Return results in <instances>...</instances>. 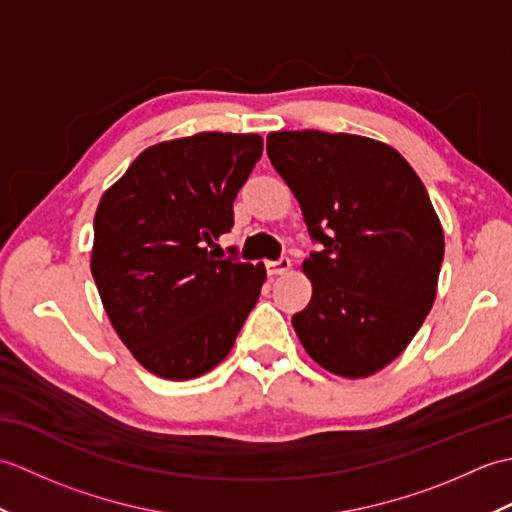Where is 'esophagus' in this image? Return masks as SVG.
I'll list each match as a JSON object with an SVG mask.
<instances>
[{"label": "esophagus", "mask_w": 512, "mask_h": 512, "mask_svg": "<svg viewBox=\"0 0 512 512\" xmlns=\"http://www.w3.org/2000/svg\"><path fill=\"white\" fill-rule=\"evenodd\" d=\"M266 268H268L270 275H286L288 270L292 268V262L288 257H279V259H275V262H268Z\"/></svg>", "instance_id": "1"}]
</instances>
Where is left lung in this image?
<instances>
[{
    "instance_id": "1",
    "label": "left lung",
    "mask_w": 512,
    "mask_h": 512,
    "mask_svg": "<svg viewBox=\"0 0 512 512\" xmlns=\"http://www.w3.org/2000/svg\"><path fill=\"white\" fill-rule=\"evenodd\" d=\"M268 158L299 200L312 242L306 310L292 317L328 372L365 378L416 336L436 299L442 226L396 149L354 134L273 132Z\"/></svg>"
}]
</instances>
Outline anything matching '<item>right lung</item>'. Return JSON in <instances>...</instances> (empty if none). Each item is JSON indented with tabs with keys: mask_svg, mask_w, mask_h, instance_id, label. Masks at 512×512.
Returning <instances> with one entry per match:
<instances>
[{
	"mask_svg": "<svg viewBox=\"0 0 512 512\" xmlns=\"http://www.w3.org/2000/svg\"><path fill=\"white\" fill-rule=\"evenodd\" d=\"M264 140L206 132L145 149L103 193L92 277L136 361L169 380L222 363L266 281L262 264L215 255Z\"/></svg>",
	"mask_w": 512,
	"mask_h": 512,
	"instance_id": "right-lung-1",
	"label": "right lung"
}]
</instances>
